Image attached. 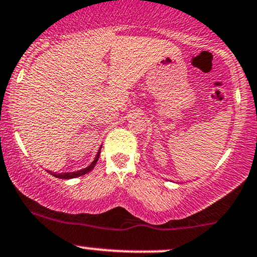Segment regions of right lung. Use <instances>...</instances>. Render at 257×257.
<instances>
[{
  "instance_id": "1",
  "label": "right lung",
  "mask_w": 257,
  "mask_h": 257,
  "mask_svg": "<svg viewBox=\"0 0 257 257\" xmlns=\"http://www.w3.org/2000/svg\"><path fill=\"white\" fill-rule=\"evenodd\" d=\"M100 151H101V148H100V150H98V152L96 154V156H95L94 161H92V162L90 163V165L87 166L86 168H84V170L75 171V172H67V173H56V172H51L50 171L49 173L52 174V176L56 177V178H61V179H72V178H77V177L84 176V174L89 173V172L95 167V165H96V162H97V160H98V156H100Z\"/></svg>"
}]
</instances>
